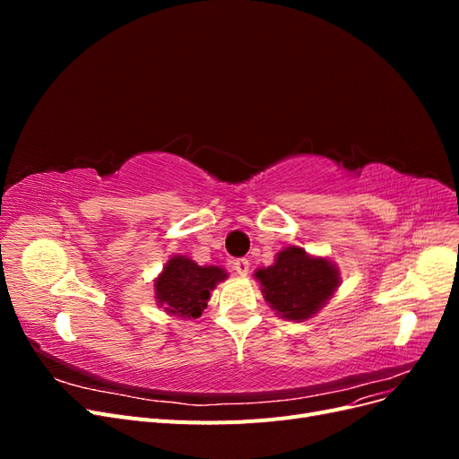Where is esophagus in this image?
<instances>
[{"instance_id":"obj_1","label":"esophagus","mask_w":459,"mask_h":459,"mask_svg":"<svg viewBox=\"0 0 459 459\" xmlns=\"http://www.w3.org/2000/svg\"><path fill=\"white\" fill-rule=\"evenodd\" d=\"M233 270L238 272L239 275H247L248 270H251V262H248L247 258H238L233 262Z\"/></svg>"}]
</instances>
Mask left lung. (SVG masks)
I'll use <instances>...</instances> for the list:
<instances>
[{
  "label": "left lung",
  "instance_id": "left-lung-1",
  "mask_svg": "<svg viewBox=\"0 0 459 459\" xmlns=\"http://www.w3.org/2000/svg\"><path fill=\"white\" fill-rule=\"evenodd\" d=\"M255 277L275 314L295 322L312 317L341 283L335 264L310 256L300 247L283 248L273 266L258 270Z\"/></svg>",
  "mask_w": 459,
  "mask_h": 459
}]
</instances>
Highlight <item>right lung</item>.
Segmentation results:
<instances>
[{"label":"right lung","instance_id":"obj_1","mask_svg":"<svg viewBox=\"0 0 459 459\" xmlns=\"http://www.w3.org/2000/svg\"><path fill=\"white\" fill-rule=\"evenodd\" d=\"M228 273L218 266H199L187 256H172L155 280L159 307L179 317H199L218 281Z\"/></svg>","mask_w":459,"mask_h":459}]
</instances>
